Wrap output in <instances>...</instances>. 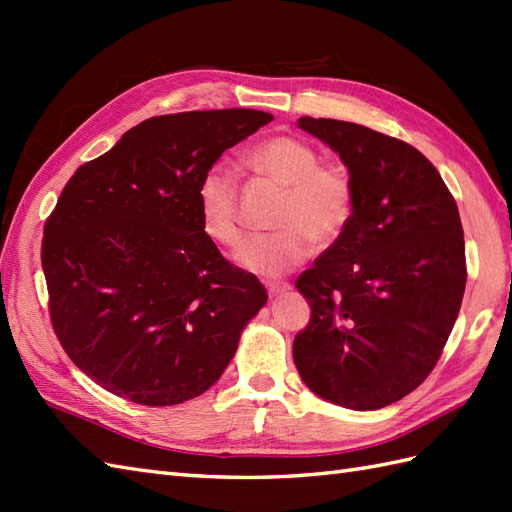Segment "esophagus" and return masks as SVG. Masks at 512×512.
Here are the masks:
<instances>
[{
	"label": "esophagus",
	"mask_w": 512,
	"mask_h": 512,
	"mask_svg": "<svg viewBox=\"0 0 512 512\" xmlns=\"http://www.w3.org/2000/svg\"><path fill=\"white\" fill-rule=\"evenodd\" d=\"M266 290H268L270 297H279V295H284V292L290 290V284H284V281H281V284H279V281H268Z\"/></svg>",
	"instance_id": "esophagus-1"
}]
</instances>
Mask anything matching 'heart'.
<instances>
[{
  "instance_id": "b5f03b06",
  "label": "heart",
  "mask_w": 512,
  "mask_h": 512,
  "mask_svg": "<svg viewBox=\"0 0 512 512\" xmlns=\"http://www.w3.org/2000/svg\"><path fill=\"white\" fill-rule=\"evenodd\" d=\"M253 165L286 187L273 233L248 239L237 262L250 273L281 275L308 257L312 237L325 244L339 237L354 209V191L345 173L321 167V156L306 140L273 136L250 151ZM204 233L215 244L235 248L244 237L239 222V180L226 162H215L198 184Z\"/></svg>"
}]
</instances>
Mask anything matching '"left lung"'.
I'll use <instances>...</instances> for the list:
<instances>
[{"label":"left lung","instance_id":"1","mask_svg":"<svg viewBox=\"0 0 512 512\" xmlns=\"http://www.w3.org/2000/svg\"><path fill=\"white\" fill-rule=\"evenodd\" d=\"M339 154L354 209L336 242L297 279L310 323L292 343L319 398L374 411L431 374L466 286L464 231L447 184L416 147L374 129L299 118Z\"/></svg>","mask_w":512,"mask_h":512}]
</instances>
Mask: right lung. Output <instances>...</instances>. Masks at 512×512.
I'll return each mask as SVG.
<instances>
[{"label": "right lung", "mask_w": 512, "mask_h": 512, "mask_svg": "<svg viewBox=\"0 0 512 512\" xmlns=\"http://www.w3.org/2000/svg\"><path fill=\"white\" fill-rule=\"evenodd\" d=\"M273 114L147 118L65 184L43 228L50 319L96 385L138 405L204 394L268 299L204 233L198 184Z\"/></svg>", "instance_id": "obj_1"}]
</instances>
